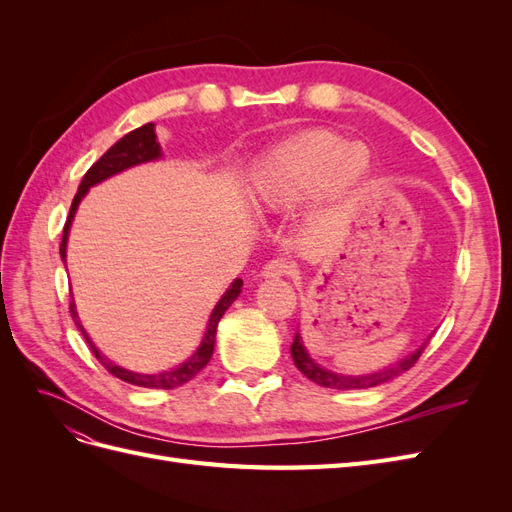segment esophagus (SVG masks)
<instances>
[{
	"label": "esophagus",
	"mask_w": 512,
	"mask_h": 512,
	"mask_svg": "<svg viewBox=\"0 0 512 512\" xmlns=\"http://www.w3.org/2000/svg\"><path fill=\"white\" fill-rule=\"evenodd\" d=\"M290 273H292V265L286 258H275L262 267V277H265V280H275V277H284Z\"/></svg>",
	"instance_id": "1"
}]
</instances>
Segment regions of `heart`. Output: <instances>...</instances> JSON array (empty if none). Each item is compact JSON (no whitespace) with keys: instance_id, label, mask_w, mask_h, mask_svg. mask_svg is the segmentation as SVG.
<instances>
[{"instance_id":"obj_1","label":"heart","mask_w":512,"mask_h":512,"mask_svg":"<svg viewBox=\"0 0 512 512\" xmlns=\"http://www.w3.org/2000/svg\"><path fill=\"white\" fill-rule=\"evenodd\" d=\"M371 170L369 149L329 130L303 132L262 156L250 183L260 211L288 209L314 194L316 207H344Z\"/></svg>"}]
</instances>
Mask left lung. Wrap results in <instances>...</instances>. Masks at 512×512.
Here are the masks:
<instances>
[{
	"instance_id": "obj_1",
	"label": "left lung",
	"mask_w": 512,
	"mask_h": 512,
	"mask_svg": "<svg viewBox=\"0 0 512 512\" xmlns=\"http://www.w3.org/2000/svg\"><path fill=\"white\" fill-rule=\"evenodd\" d=\"M427 342H429V339H427ZM427 342H425L423 346H418L412 354H408L406 359L397 361L395 365L378 369V371H374V374H363V376L337 374V371H329V369L320 367V365L312 359V356H309V352L305 350L301 333L294 335V342H292V346H290V354H292L294 365L299 367L301 374H305L312 382L324 386V389L350 391V389H371V386H378V384H384V382H389V380L401 376V374H404V371H408V369L418 361V356H421V352L425 350Z\"/></svg>"
}]
</instances>
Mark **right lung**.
<instances>
[{
  "mask_svg": "<svg viewBox=\"0 0 512 512\" xmlns=\"http://www.w3.org/2000/svg\"><path fill=\"white\" fill-rule=\"evenodd\" d=\"M160 158H162V147L158 143L156 126H153V123H145V126L136 128V130L128 132L123 138H119V141L111 149H108L94 166L87 170L81 185H79V192H76V196L72 200L70 215H68L66 226H64V237H61V245H59L61 260L66 262L70 226H72V220H74V215H76V209H79L81 200L85 198L89 188H94V185L106 181L108 177H113L117 173H123V170H128L132 166L153 162V160H160ZM241 286H243V280H239V277H237V280L226 288V292L222 294V299L215 303L213 312L209 316V322H207L205 335H203V339H200V344H198V348L194 350V354L190 356V359L183 361L175 369L160 371V374H136V371L123 369V367L115 365L113 361H108L106 356L96 348V344L91 342V337L87 335V331L83 329V324L79 320V314H76L74 301L70 303V314H72V318L76 322V327H79V331L83 333L85 342L89 344L91 352L96 354V359L104 365V369L108 371V374H113L115 378L128 382V384H134V386H145V389H177V386L190 382L198 374V371L209 363L211 354H213V348H215V331H218V322L226 314V309L232 305V301H235L239 294H241Z\"/></svg>",
  "mask_w": 512,
  "mask_h": 512,
  "instance_id": "obj_1",
  "label": "right lung"
}]
</instances>
